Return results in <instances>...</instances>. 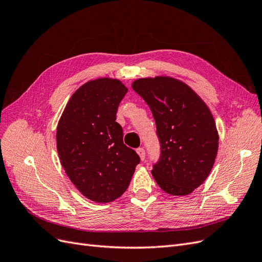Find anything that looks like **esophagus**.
<instances>
[{
  "label": "esophagus",
  "mask_w": 262,
  "mask_h": 262,
  "mask_svg": "<svg viewBox=\"0 0 262 262\" xmlns=\"http://www.w3.org/2000/svg\"><path fill=\"white\" fill-rule=\"evenodd\" d=\"M137 153H138V155L140 156L141 161H144V160H145V150H144L143 147H139V148L137 149Z\"/></svg>",
  "instance_id": "34e87169"
}]
</instances>
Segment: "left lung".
Segmentation results:
<instances>
[{"label":"left lung","mask_w":262,"mask_h":262,"mask_svg":"<svg viewBox=\"0 0 262 262\" xmlns=\"http://www.w3.org/2000/svg\"><path fill=\"white\" fill-rule=\"evenodd\" d=\"M132 89L155 119L161 158L153 166L157 185L187 195L208 178L219 149V133L207 104L191 87L170 76L139 78Z\"/></svg>","instance_id":"left-lung-1"}]
</instances>
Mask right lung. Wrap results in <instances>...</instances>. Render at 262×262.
Masks as SVG:
<instances>
[{
  "label": "right lung",
  "instance_id": "1",
  "mask_svg": "<svg viewBox=\"0 0 262 262\" xmlns=\"http://www.w3.org/2000/svg\"><path fill=\"white\" fill-rule=\"evenodd\" d=\"M128 89L117 78L89 81L71 96L57 128L60 162L87 199L108 203L122 195L140 163L123 144L116 114Z\"/></svg>",
  "mask_w": 262,
  "mask_h": 262
}]
</instances>
